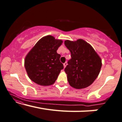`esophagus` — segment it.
I'll list each match as a JSON object with an SVG mask.
<instances>
[{"instance_id": "34e87169", "label": "esophagus", "mask_w": 122, "mask_h": 122, "mask_svg": "<svg viewBox=\"0 0 122 122\" xmlns=\"http://www.w3.org/2000/svg\"><path fill=\"white\" fill-rule=\"evenodd\" d=\"M67 63L66 62H65L64 63H63V66H64V68H65V67H66V66H67Z\"/></svg>"}]
</instances>
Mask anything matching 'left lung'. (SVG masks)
<instances>
[{"instance_id":"left-lung-1","label":"left lung","mask_w":122,"mask_h":122,"mask_svg":"<svg viewBox=\"0 0 122 122\" xmlns=\"http://www.w3.org/2000/svg\"><path fill=\"white\" fill-rule=\"evenodd\" d=\"M71 59L65 68L69 84L76 89L86 88L96 79L100 71L101 58L91 45L83 39L65 41Z\"/></svg>"}]
</instances>
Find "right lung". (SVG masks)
Segmentation results:
<instances>
[{
	"label": "right lung",
	"mask_w": 122,
	"mask_h": 122,
	"mask_svg": "<svg viewBox=\"0 0 122 122\" xmlns=\"http://www.w3.org/2000/svg\"><path fill=\"white\" fill-rule=\"evenodd\" d=\"M61 40L47 36L36 44L25 60V67L28 77L33 81L42 86L53 84L63 68L57 53Z\"/></svg>",
	"instance_id": "right-lung-1"
}]
</instances>
